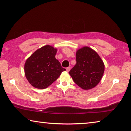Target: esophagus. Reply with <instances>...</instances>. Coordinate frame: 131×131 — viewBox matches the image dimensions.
Here are the masks:
<instances>
[{"label": "esophagus", "instance_id": "obj_1", "mask_svg": "<svg viewBox=\"0 0 131 131\" xmlns=\"http://www.w3.org/2000/svg\"><path fill=\"white\" fill-rule=\"evenodd\" d=\"M66 69V71H67L68 72H69L70 71V67H68Z\"/></svg>", "mask_w": 131, "mask_h": 131}]
</instances>
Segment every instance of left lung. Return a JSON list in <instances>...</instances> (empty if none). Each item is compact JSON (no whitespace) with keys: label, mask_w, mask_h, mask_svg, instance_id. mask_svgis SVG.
I'll return each instance as SVG.
<instances>
[{"label":"left lung","mask_w":131,"mask_h":131,"mask_svg":"<svg viewBox=\"0 0 131 131\" xmlns=\"http://www.w3.org/2000/svg\"><path fill=\"white\" fill-rule=\"evenodd\" d=\"M105 65L97 53L87 46L76 51V64L69 74L75 83L83 90L94 88L100 82Z\"/></svg>","instance_id":"1"}]
</instances>
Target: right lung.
I'll return each instance as SVG.
<instances>
[{
  "instance_id": "right-lung-1",
  "label": "right lung",
  "mask_w": 131,
  "mask_h": 131,
  "mask_svg": "<svg viewBox=\"0 0 131 131\" xmlns=\"http://www.w3.org/2000/svg\"><path fill=\"white\" fill-rule=\"evenodd\" d=\"M57 49L46 45L37 49L26 59L24 71L31 85L38 89L47 88L65 71L55 58Z\"/></svg>"
}]
</instances>
